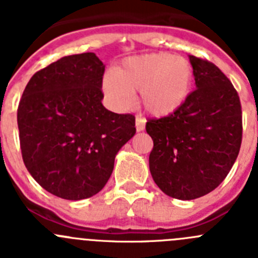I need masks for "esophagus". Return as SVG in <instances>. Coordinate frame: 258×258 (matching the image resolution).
Wrapping results in <instances>:
<instances>
[{
	"label": "esophagus",
	"mask_w": 258,
	"mask_h": 258,
	"mask_svg": "<svg viewBox=\"0 0 258 258\" xmlns=\"http://www.w3.org/2000/svg\"><path fill=\"white\" fill-rule=\"evenodd\" d=\"M145 125H146L145 118L141 117V116H137V117H136V127H137V132H142L143 129H145Z\"/></svg>",
	"instance_id": "1"
}]
</instances>
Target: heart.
Returning a JSON list of instances; mask_svg holds the SVG:
<instances>
[{"label": "heart", "mask_w": 258, "mask_h": 258, "mask_svg": "<svg viewBox=\"0 0 258 258\" xmlns=\"http://www.w3.org/2000/svg\"><path fill=\"white\" fill-rule=\"evenodd\" d=\"M194 71L190 61L169 52H150L125 59L113 74H107L102 88L117 107L133 103L134 93L149 113L168 116L175 112L190 95Z\"/></svg>", "instance_id": "heart-1"}]
</instances>
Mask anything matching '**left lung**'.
I'll list each match as a JSON object with an SVG mask.
<instances>
[{"instance_id":"left-lung-1","label":"left lung","mask_w":258,"mask_h":258,"mask_svg":"<svg viewBox=\"0 0 258 258\" xmlns=\"http://www.w3.org/2000/svg\"><path fill=\"white\" fill-rule=\"evenodd\" d=\"M197 89L175 112L149 118L154 147L150 172L168 197L192 200L220 186L235 163L243 137L238 92L222 71L190 55Z\"/></svg>"}]
</instances>
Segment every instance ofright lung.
<instances>
[{"label": "right lung", "instance_id": "add662e5", "mask_svg": "<svg viewBox=\"0 0 258 258\" xmlns=\"http://www.w3.org/2000/svg\"><path fill=\"white\" fill-rule=\"evenodd\" d=\"M103 74L94 52L63 56L36 72L20 98L24 165L41 187L61 199L99 192L116 154L136 134L134 115L102 104Z\"/></svg>", "mask_w": 258, "mask_h": 258}]
</instances>
